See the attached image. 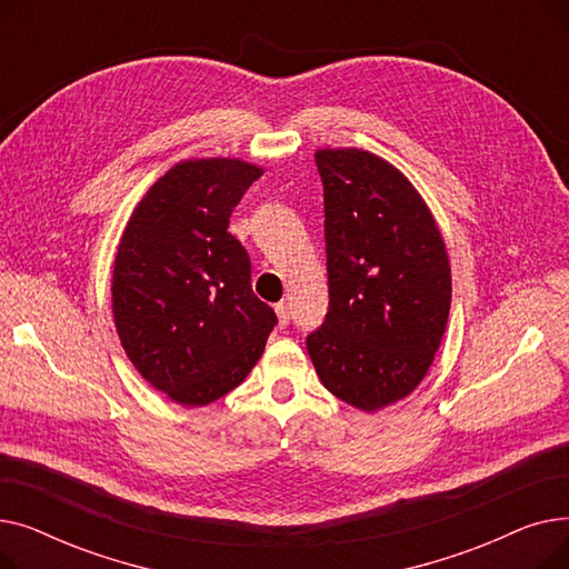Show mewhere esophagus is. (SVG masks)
<instances>
[{"label": "esophagus", "instance_id": "34e87169", "mask_svg": "<svg viewBox=\"0 0 569 569\" xmlns=\"http://www.w3.org/2000/svg\"><path fill=\"white\" fill-rule=\"evenodd\" d=\"M274 311H277L279 325H281V327H286V325L290 322V307H288L286 302H281V305H277V307H274Z\"/></svg>", "mask_w": 569, "mask_h": 569}]
</instances>
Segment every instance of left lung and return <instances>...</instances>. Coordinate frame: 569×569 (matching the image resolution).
<instances>
[{
	"mask_svg": "<svg viewBox=\"0 0 569 569\" xmlns=\"http://www.w3.org/2000/svg\"><path fill=\"white\" fill-rule=\"evenodd\" d=\"M330 311L307 350L337 399L376 412L420 385L440 348L452 269L429 204L367 149H316Z\"/></svg>",
	"mask_w": 569,
	"mask_h": 569,
	"instance_id": "1",
	"label": "left lung"
}]
</instances>
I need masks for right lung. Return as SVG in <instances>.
<instances>
[{"mask_svg": "<svg viewBox=\"0 0 569 569\" xmlns=\"http://www.w3.org/2000/svg\"><path fill=\"white\" fill-rule=\"evenodd\" d=\"M262 174L242 159L174 163L147 189L119 239L112 316L136 371L170 401L207 406L260 360L277 313L251 290V260L228 232Z\"/></svg>", "mask_w": 569, "mask_h": 569, "instance_id": "right-lung-1", "label": "right lung"}]
</instances>
